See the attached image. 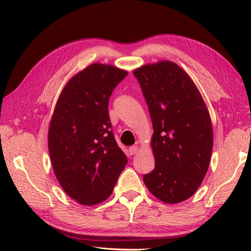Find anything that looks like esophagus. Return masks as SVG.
I'll use <instances>...</instances> for the list:
<instances>
[{
	"mask_svg": "<svg viewBox=\"0 0 251 251\" xmlns=\"http://www.w3.org/2000/svg\"><path fill=\"white\" fill-rule=\"evenodd\" d=\"M137 151H138V147H136V146H133V147H130L129 148L130 154H135Z\"/></svg>",
	"mask_w": 251,
	"mask_h": 251,
	"instance_id": "34e87169",
	"label": "esophagus"
}]
</instances>
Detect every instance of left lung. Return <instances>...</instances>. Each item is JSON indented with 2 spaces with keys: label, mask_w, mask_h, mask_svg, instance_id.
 <instances>
[{
  "label": "left lung",
  "mask_w": 251,
  "mask_h": 251,
  "mask_svg": "<svg viewBox=\"0 0 251 251\" xmlns=\"http://www.w3.org/2000/svg\"><path fill=\"white\" fill-rule=\"evenodd\" d=\"M148 103L154 169L143 176L148 189L166 203H178L199 189L209 166L213 128L206 105L189 75L173 62L134 70Z\"/></svg>",
  "instance_id": "8db88e82"
}]
</instances>
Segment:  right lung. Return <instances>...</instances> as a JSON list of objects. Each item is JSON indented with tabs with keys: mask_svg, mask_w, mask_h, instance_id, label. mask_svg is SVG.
<instances>
[{
	"mask_svg": "<svg viewBox=\"0 0 251 251\" xmlns=\"http://www.w3.org/2000/svg\"><path fill=\"white\" fill-rule=\"evenodd\" d=\"M128 72L94 63L63 88L49 128V151L63 190L83 205L112 194L127 164L109 116V99Z\"/></svg>",
	"mask_w": 251,
	"mask_h": 251,
	"instance_id": "add662e5",
	"label": "right lung"
}]
</instances>
